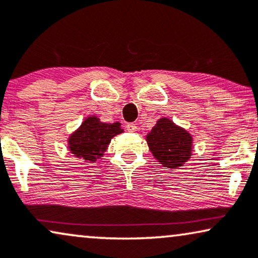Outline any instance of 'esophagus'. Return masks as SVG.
I'll use <instances>...</instances> for the list:
<instances>
[{
    "label": "esophagus",
    "instance_id": "34e87169",
    "mask_svg": "<svg viewBox=\"0 0 258 258\" xmlns=\"http://www.w3.org/2000/svg\"><path fill=\"white\" fill-rule=\"evenodd\" d=\"M126 130L128 131L130 133H136L137 131H138V128H137V126L135 125V123H127L126 125Z\"/></svg>",
    "mask_w": 258,
    "mask_h": 258
}]
</instances>
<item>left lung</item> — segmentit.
I'll use <instances>...</instances> for the list:
<instances>
[{
  "mask_svg": "<svg viewBox=\"0 0 258 258\" xmlns=\"http://www.w3.org/2000/svg\"><path fill=\"white\" fill-rule=\"evenodd\" d=\"M150 151L163 167L177 169L190 158L193 138L167 118L159 119L146 136Z\"/></svg>",
  "mask_w": 258,
  "mask_h": 258,
  "instance_id": "1",
  "label": "left lung"
}]
</instances>
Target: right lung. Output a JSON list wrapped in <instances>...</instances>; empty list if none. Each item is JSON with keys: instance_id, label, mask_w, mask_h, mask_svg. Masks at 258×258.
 <instances>
[{"instance_id": "obj_1", "label": "right lung", "mask_w": 258, "mask_h": 258, "mask_svg": "<svg viewBox=\"0 0 258 258\" xmlns=\"http://www.w3.org/2000/svg\"><path fill=\"white\" fill-rule=\"evenodd\" d=\"M121 132L123 130L120 122L105 123L96 116H89L68 139L69 149L77 158L94 163L102 157L110 139Z\"/></svg>"}]
</instances>
